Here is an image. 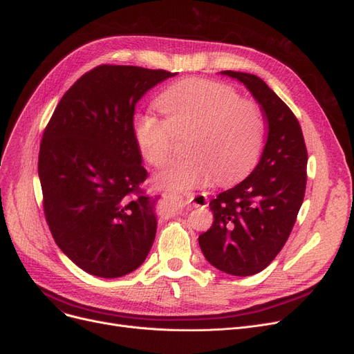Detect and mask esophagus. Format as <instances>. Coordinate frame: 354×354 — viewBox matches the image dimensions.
Segmentation results:
<instances>
[{
  "label": "esophagus",
  "instance_id": "esophagus-1",
  "mask_svg": "<svg viewBox=\"0 0 354 354\" xmlns=\"http://www.w3.org/2000/svg\"><path fill=\"white\" fill-rule=\"evenodd\" d=\"M187 196L195 207L205 208L209 203V198H208L207 192H191V194H187Z\"/></svg>",
  "mask_w": 354,
  "mask_h": 354
}]
</instances>
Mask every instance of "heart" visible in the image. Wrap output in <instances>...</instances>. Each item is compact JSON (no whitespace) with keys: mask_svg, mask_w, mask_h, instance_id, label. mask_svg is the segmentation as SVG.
Listing matches in <instances>:
<instances>
[{"mask_svg":"<svg viewBox=\"0 0 354 354\" xmlns=\"http://www.w3.org/2000/svg\"><path fill=\"white\" fill-rule=\"evenodd\" d=\"M163 120L140 113L133 138L140 155L155 167L171 159L178 139L187 138L189 156L174 162L159 176L169 188H199L212 180L230 182L248 172L266 139V118L254 100L216 82L188 79L156 100Z\"/></svg>","mask_w":354,"mask_h":354,"instance_id":"obj_1","label":"heart"}]
</instances>
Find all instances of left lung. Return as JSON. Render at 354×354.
Masks as SVG:
<instances>
[{"instance_id": "8db88e82", "label": "left lung", "mask_w": 354, "mask_h": 354, "mask_svg": "<svg viewBox=\"0 0 354 354\" xmlns=\"http://www.w3.org/2000/svg\"><path fill=\"white\" fill-rule=\"evenodd\" d=\"M221 73L244 83L261 104L267 142L251 175L211 201L214 224L198 239L209 264L247 277L268 267L292 231L306 192L307 147L295 115L263 79Z\"/></svg>"}]
</instances>
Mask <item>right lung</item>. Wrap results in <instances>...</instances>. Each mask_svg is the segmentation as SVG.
I'll use <instances>...</instances> for the list:
<instances>
[{
    "instance_id": "right-lung-1",
    "label": "right lung",
    "mask_w": 354,
    "mask_h": 354,
    "mask_svg": "<svg viewBox=\"0 0 354 354\" xmlns=\"http://www.w3.org/2000/svg\"><path fill=\"white\" fill-rule=\"evenodd\" d=\"M176 73L102 64L74 83L48 120L39 155L47 225L86 272L116 278L143 264L156 235V199L133 138L138 100Z\"/></svg>"
}]
</instances>
